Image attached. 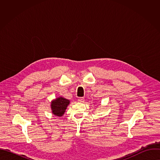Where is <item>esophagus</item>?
I'll use <instances>...</instances> for the list:
<instances>
[{
  "mask_svg": "<svg viewBox=\"0 0 160 160\" xmlns=\"http://www.w3.org/2000/svg\"><path fill=\"white\" fill-rule=\"evenodd\" d=\"M78 100L80 102H84V98H78Z\"/></svg>",
  "mask_w": 160,
  "mask_h": 160,
  "instance_id": "obj_1",
  "label": "esophagus"
}]
</instances>
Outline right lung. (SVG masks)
I'll use <instances>...</instances> for the list:
<instances>
[{
  "mask_svg": "<svg viewBox=\"0 0 160 160\" xmlns=\"http://www.w3.org/2000/svg\"><path fill=\"white\" fill-rule=\"evenodd\" d=\"M70 103V101L62 98H58L51 102L52 113L56 116L61 117Z\"/></svg>",
  "mask_w": 160,
  "mask_h": 160,
  "instance_id": "obj_1",
  "label": "right lung"
}]
</instances>
